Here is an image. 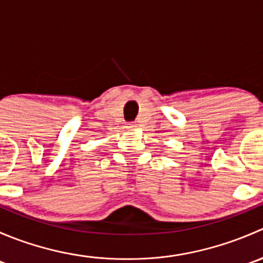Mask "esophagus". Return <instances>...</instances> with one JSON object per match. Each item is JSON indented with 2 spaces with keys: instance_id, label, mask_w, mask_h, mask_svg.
Listing matches in <instances>:
<instances>
[{
  "instance_id": "obj_1",
  "label": "esophagus",
  "mask_w": 263,
  "mask_h": 263,
  "mask_svg": "<svg viewBox=\"0 0 263 263\" xmlns=\"http://www.w3.org/2000/svg\"><path fill=\"white\" fill-rule=\"evenodd\" d=\"M127 129H129V131H132V129H135L137 127V124L135 123V122H129V123H127Z\"/></svg>"
}]
</instances>
